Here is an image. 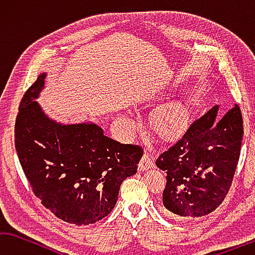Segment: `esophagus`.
Returning <instances> with one entry per match:
<instances>
[{"mask_svg": "<svg viewBox=\"0 0 255 255\" xmlns=\"http://www.w3.org/2000/svg\"><path fill=\"white\" fill-rule=\"evenodd\" d=\"M154 166V162L152 158L150 157L149 153H144L143 157L141 158L140 160V163H139V170L140 171H144V170H148L150 168H153Z\"/></svg>", "mask_w": 255, "mask_h": 255, "instance_id": "obj_1", "label": "esophagus"}]
</instances>
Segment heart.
<instances>
[{
	"label": "heart",
	"instance_id": "b5f03b06",
	"mask_svg": "<svg viewBox=\"0 0 255 255\" xmlns=\"http://www.w3.org/2000/svg\"><path fill=\"white\" fill-rule=\"evenodd\" d=\"M189 118L188 107L182 103H172L160 111L157 124L164 133H178L186 127ZM118 123L125 135H130L134 128V120L130 114H120Z\"/></svg>",
	"mask_w": 255,
	"mask_h": 255
}]
</instances>
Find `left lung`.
Wrapping results in <instances>:
<instances>
[{"mask_svg": "<svg viewBox=\"0 0 255 255\" xmlns=\"http://www.w3.org/2000/svg\"><path fill=\"white\" fill-rule=\"evenodd\" d=\"M217 112L215 105L193 121L155 161L167 172L162 204L172 216L207 215L229 193L240 158L243 120L236 104L220 121H216Z\"/></svg>", "mask_w": 255, "mask_h": 255, "instance_id": "8db88e82", "label": "left lung"}]
</instances>
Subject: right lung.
Listing matches in <instances>:
<instances>
[{"label": "right lung", "mask_w": 255, "mask_h": 255, "mask_svg": "<svg viewBox=\"0 0 255 255\" xmlns=\"http://www.w3.org/2000/svg\"><path fill=\"white\" fill-rule=\"evenodd\" d=\"M46 76H38L20 103L17 157L44 207L69 224H94L114 208L121 184L136 173L143 151L104 135L95 123L62 124L49 118L35 101Z\"/></svg>", "instance_id": "1"}]
</instances>
